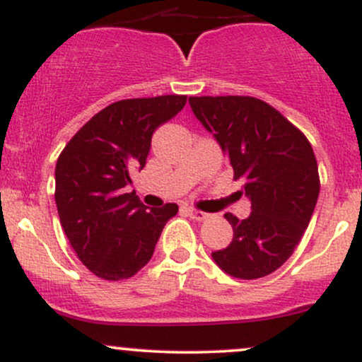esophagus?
<instances>
[{
	"label": "esophagus",
	"instance_id": "esophagus-1",
	"mask_svg": "<svg viewBox=\"0 0 362 362\" xmlns=\"http://www.w3.org/2000/svg\"><path fill=\"white\" fill-rule=\"evenodd\" d=\"M187 213H189L190 218L195 219V221H204V219L209 218V214L207 213H202V211H199V209H192V207H189V209H187Z\"/></svg>",
	"mask_w": 362,
	"mask_h": 362
}]
</instances>
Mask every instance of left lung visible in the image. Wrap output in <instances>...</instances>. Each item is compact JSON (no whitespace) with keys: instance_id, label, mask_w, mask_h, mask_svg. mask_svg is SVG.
<instances>
[{"instance_id":"left-lung-1","label":"left lung","mask_w":362,"mask_h":362,"mask_svg":"<svg viewBox=\"0 0 362 362\" xmlns=\"http://www.w3.org/2000/svg\"><path fill=\"white\" fill-rule=\"evenodd\" d=\"M194 115L228 155L252 202L247 219L224 214L233 240L213 252L219 269L259 279L281 267L305 235L320 194L310 141L279 110L255 97H190Z\"/></svg>"}]
</instances>
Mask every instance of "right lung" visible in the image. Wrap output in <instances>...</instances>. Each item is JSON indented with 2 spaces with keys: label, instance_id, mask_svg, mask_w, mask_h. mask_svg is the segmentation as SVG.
I'll list each match as a JSON object with an SVG mask.
<instances>
[{
  "label": "right lung",
  "instance_id": "add662e5",
  "mask_svg": "<svg viewBox=\"0 0 362 362\" xmlns=\"http://www.w3.org/2000/svg\"><path fill=\"white\" fill-rule=\"evenodd\" d=\"M185 95L127 98L95 114L69 139L56 163L61 226L90 272L129 279L148 264L177 204L148 209L126 192L132 170H143L151 136L184 109Z\"/></svg>",
  "mask_w": 362,
  "mask_h": 362
}]
</instances>
